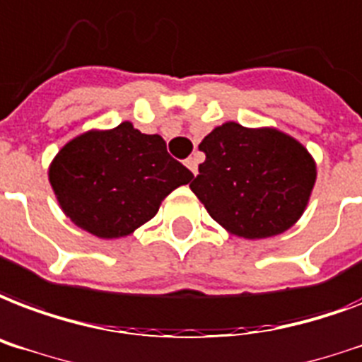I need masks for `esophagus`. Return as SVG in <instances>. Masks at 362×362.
<instances>
[{
  "instance_id": "1",
  "label": "esophagus",
  "mask_w": 362,
  "mask_h": 362,
  "mask_svg": "<svg viewBox=\"0 0 362 362\" xmlns=\"http://www.w3.org/2000/svg\"><path fill=\"white\" fill-rule=\"evenodd\" d=\"M186 167L192 170L193 175H197V173H199V156H197V153H193L192 157H187Z\"/></svg>"
}]
</instances>
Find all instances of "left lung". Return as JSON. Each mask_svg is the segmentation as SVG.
<instances>
[{
  "label": "left lung",
  "instance_id": "obj_1",
  "mask_svg": "<svg viewBox=\"0 0 362 362\" xmlns=\"http://www.w3.org/2000/svg\"><path fill=\"white\" fill-rule=\"evenodd\" d=\"M199 150L206 159L189 187L233 235H279L305 211L315 186V161L285 132L230 121L206 134Z\"/></svg>",
  "mask_w": 362,
  "mask_h": 362
}]
</instances>
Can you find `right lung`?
I'll use <instances>...</instances> for the list:
<instances>
[{
    "instance_id": "1",
    "label": "right lung",
    "mask_w": 362,
    "mask_h": 362,
    "mask_svg": "<svg viewBox=\"0 0 362 362\" xmlns=\"http://www.w3.org/2000/svg\"><path fill=\"white\" fill-rule=\"evenodd\" d=\"M193 175L169 156L159 134L123 121L83 132L57 153L49 182L71 222L100 239H117L156 216L161 201Z\"/></svg>"
}]
</instances>
